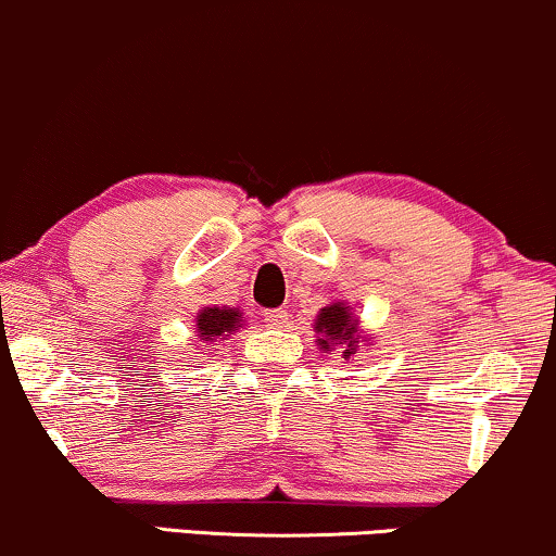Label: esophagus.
<instances>
[{
    "label": "esophagus",
    "instance_id": "1",
    "mask_svg": "<svg viewBox=\"0 0 556 556\" xmlns=\"http://www.w3.org/2000/svg\"><path fill=\"white\" fill-rule=\"evenodd\" d=\"M264 320L266 326L271 328H285L287 323H290V313H287L285 307H271V311L264 313Z\"/></svg>",
    "mask_w": 556,
    "mask_h": 556
}]
</instances>
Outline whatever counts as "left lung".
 <instances>
[{"label": "left lung", "mask_w": 556, "mask_h": 556, "mask_svg": "<svg viewBox=\"0 0 556 556\" xmlns=\"http://www.w3.org/2000/svg\"><path fill=\"white\" fill-rule=\"evenodd\" d=\"M315 330L323 333V339H318L323 351H330V341L343 343L341 356L349 359L351 354H356V323L351 320V315L341 302H333L330 307H323L318 315V323H315Z\"/></svg>", "instance_id": "1"}]
</instances>
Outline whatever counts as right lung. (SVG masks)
Returning a JSON list of instances; mask_svg holds the SVG:
<instances>
[{
    "label": "right lung",
    "mask_w": 556,
    "mask_h": 556,
    "mask_svg": "<svg viewBox=\"0 0 556 556\" xmlns=\"http://www.w3.org/2000/svg\"><path fill=\"white\" fill-rule=\"evenodd\" d=\"M241 313L226 311V307H205L200 315H197V336L202 341H213L215 336H226L230 330H238V326H243Z\"/></svg>",
    "instance_id": "right-lung-1"
}]
</instances>
